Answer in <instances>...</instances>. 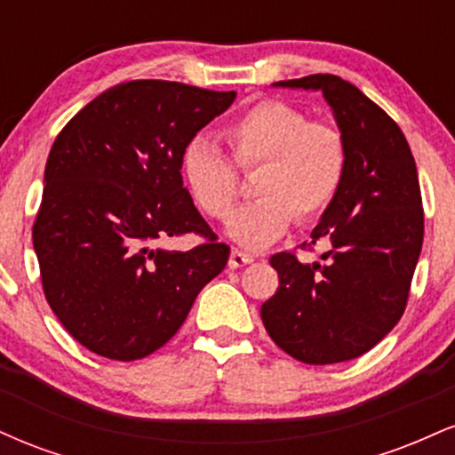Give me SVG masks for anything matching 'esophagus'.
<instances>
[{
    "label": "esophagus",
    "mask_w": 455,
    "mask_h": 455,
    "mask_svg": "<svg viewBox=\"0 0 455 455\" xmlns=\"http://www.w3.org/2000/svg\"><path fill=\"white\" fill-rule=\"evenodd\" d=\"M252 260H254V254L242 252V250L235 248L233 252H231V259H228V265H231L233 269H237V267H243V265L252 263Z\"/></svg>",
    "instance_id": "esophagus-1"
}]
</instances>
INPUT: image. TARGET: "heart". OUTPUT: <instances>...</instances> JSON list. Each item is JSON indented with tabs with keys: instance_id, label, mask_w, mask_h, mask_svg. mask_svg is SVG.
<instances>
[{
	"instance_id": "heart-1",
	"label": "heart",
	"mask_w": 455,
	"mask_h": 455,
	"mask_svg": "<svg viewBox=\"0 0 455 455\" xmlns=\"http://www.w3.org/2000/svg\"><path fill=\"white\" fill-rule=\"evenodd\" d=\"M222 137L242 169L259 164L252 190L259 195L235 216L237 169L212 140L196 137L181 151V177L192 201L213 220H228V235L259 248L284 235L293 218L316 220L340 195L348 171V143L338 124L310 119L284 100H260L233 115Z\"/></svg>"
}]
</instances>
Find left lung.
I'll return each instance as SVG.
<instances>
[{"label": "left lung", "instance_id": "obj_1", "mask_svg": "<svg viewBox=\"0 0 455 455\" xmlns=\"http://www.w3.org/2000/svg\"><path fill=\"white\" fill-rule=\"evenodd\" d=\"M275 87L323 92L348 143L340 195L312 231L327 242L318 263L293 252L269 259L280 286L260 306L267 333L297 362H348L377 347L404 315L424 243V207L415 158L398 124L336 75Z\"/></svg>", "mask_w": 455, "mask_h": 455}]
</instances>
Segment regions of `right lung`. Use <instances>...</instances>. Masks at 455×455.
Instances as JSON below:
<instances>
[{
    "instance_id": "obj_1",
    "label": "right lung",
    "mask_w": 455,
    "mask_h": 455,
    "mask_svg": "<svg viewBox=\"0 0 455 455\" xmlns=\"http://www.w3.org/2000/svg\"><path fill=\"white\" fill-rule=\"evenodd\" d=\"M235 92L128 81L83 107L57 134L34 228L43 291L66 331L115 362L143 359L184 325L231 248L181 180V151ZM201 234L192 251L162 249Z\"/></svg>"
}]
</instances>
